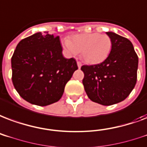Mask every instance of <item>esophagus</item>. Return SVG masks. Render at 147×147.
Returning a JSON list of instances; mask_svg holds the SVG:
<instances>
[{
	"mask_svg": "<svg viewBox=\"0 0 147 147\" xmlns=\"http://www.w3.org/2000/svg\"><path fill=\"white\" fill-rule=\"evenodd\" d=\"M77 64H78V68H80V67H81V66H82V63H80V62H79V61L77 62Z\"/></svg>",
	"mask_w": 147,
	"mask_h": 147,
	"instance_id": "esophagus-1",
	"label": "esophagus"
}]
</instances>
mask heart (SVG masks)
I'll return each mask as SVG.
<instances>
[{"instance_id": "b5f03b06", "label": "heart", "mask_w": 147, "mask_h": 147, "mask_svg": "<svg viewBox=\"0 0 147 147\" xmlns=\"http://www.w3.org/2000/svg\"><path fill=\"white\" fill-rule=\"evenodd\" d=\"M63 46L72 56L82 53L84 60L89 64H98L108 58L112 48V41L108 35L99 33L78 34L65 38Z\"/></svg>"}]
</instances>
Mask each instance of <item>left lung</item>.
I'll return each mask as SVG.
<instances>
[{"label": "left lung", "mask_w": 147, "mask_h": 147, "mask_svg": "<svg viewBox=\"0 0 147 147\" xmlns=\"http://www.w3.org/2000/svg\"><path fill=\"white\" fill-rule=\"evenodd\" d=\"M106 34L112 41L108 58L99 64L84 65L81 70L88 98L102 105H111L125 100L135 87L138 57L128 38L113 32Z\"/></svg>", "instance_id": "obj_1"}]
</instances>
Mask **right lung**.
Here are the masks:
<instances>
[{
    "label": "right lung",
    "instance_id": "right-lung-1",
    "mask_svg": "<svg viewBox=\"0 0 147 147\" xmlns=\"http://www.w3.org/2000/svg\"><path fill=\"white\" fill-rule=\"evenodd\" d=\"M59 36L36 32L20 41L11 58L12 82L25 101L46 106L61 98L78 69L74 58L63 56Z\"/></svg>",
    "mask_w": 147,
    "mask_h": 147
}]
</instances>
